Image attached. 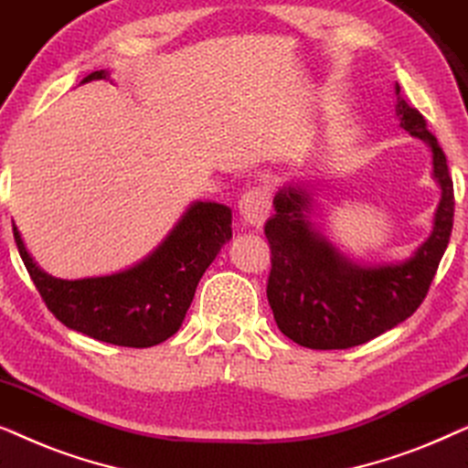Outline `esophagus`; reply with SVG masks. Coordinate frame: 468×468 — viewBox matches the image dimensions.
I'll use <instances>...</instances> for the list:
<instances>
[{
	"label": "esophagus",
	"mask_w": 468,
	"mask_h": 468,
	"mask_svg": "<svg viewBox=\"0 0 468 468\" xmlns=\"http://www.w3.org/2000/svg\"><path fill=\"white\" fill-rule=\"evenodd\" d=\"M240 217L247 226L255 229L264 228V223L271 215V194L264 187H253L249 189L245 196L240 197Z\"/></svg>",
	"instance_id": "1"
}]
</instances>
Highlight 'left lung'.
<instances>
[{
	"label": "left lung",
	"mask_w": 468,
	"mask_h": 468,
	"mask_svg": "<svg viewBox=\"0 0 468 468\" xmlns=\"http://www.w3.org/2000/svg\"><path fill=\"white\" fill-rule=\"evenodd\" d=\"M394 91L400 127L431 149L432 178L441 189L431 236L402 261L357 264L315 228L309 185H283L264 228L272 251L266 293L279 330L303 347H356L405 322L426 298L450 242L453 183L445 153L420 111L400 98L399 82Z\"/></svg>",
	"instance_id": "8db88e82"
}]
</instances>
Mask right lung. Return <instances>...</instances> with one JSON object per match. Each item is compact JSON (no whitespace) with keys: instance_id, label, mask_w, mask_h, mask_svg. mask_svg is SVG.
Instances as JSON below:
<instances>
[{"instance_id":"1","label":"right lung","mask_w":468,"mask_h":468,"mask_svg":"<svg viewBox=\"0 0 468 468\" xmlns=\"http://www.w3.org/2000/svg\"><path fill=\"white\" fill-rule=\"evenodd\" d=\"M111 79L108 69L82 82ZM15 242L48 311L63 325L119 347H153L181 328L202 274L232 239V210L191 202L155 251L104 277L57 279L31 258L16 226Z\"/></svg>"}]
</instances>
